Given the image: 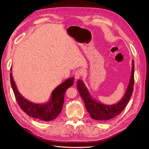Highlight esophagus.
I'll return each instance as SVG.
<instances>
[{"label": "esophagus", "mask_w": 149, "mask_h": 149, "mask_svg": "<svg viewBox=\"0 0 149 149\" xmlns=\"http://www.w3.org/2000/svg\"><path fill=\"white\" fill-rule=\"evenodd\" d=\"M83 71L81 70H76L74 73V78L76 80L80 78L83 76Z\"/></svg>", "instance_id": "esophagus-1"}]
</instances>
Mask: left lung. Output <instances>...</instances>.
I'll use <instances>...</instances> for the list:
<instances>
[{
	"mask_svg": "<svg viewBox=\"0 0 149 149\" xmlns=\"http://www.w3.org/2000/svg\"><path fill=\"white\" fill-rule=\"evenodd\" d=\"M131 75L128 86L123 97L116 104L112 105H106L98 102L90 94L88 89L82 80L78 79L77 88L81 97L83 99L84 104L91 118L100 121H106L120 114L127 106L132 96L134 84V61L132 60Z\"/></svg>",
	"mask_w": 149,
	"mask_h": 149,
	"instance_id": "1",
	"label": "left lung"
}]
</instances>
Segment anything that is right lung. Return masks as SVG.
Returning a JSON list of instances; mask_svg holds the SVG:
<instances>
[{"instance_id":"1","label":"right lung","mask_w":149,"mask_h":149,"mask_svg":"<svg viewBox=\"0 0 149 149\" xmlns=\"http://www.w3.org/2000/svg\"><path fill=\"white\" fill-rule=\"evenodd\" d=\"M12 70V68L10 69ZM10 83L16 100L21 109L29 116L40 120L49 121L56 119L60 114L64 102V96L68 88L74 83V77L67 79L53 90L49 101L45 104H35L24 97L18 91L12 72Z\"/></svg>"}]
</instances>
